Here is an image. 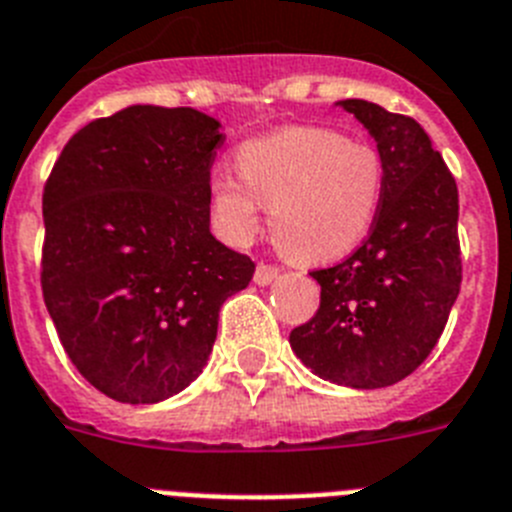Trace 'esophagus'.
<instances>
[{"label": "esophagus", "instance_id": "1", "mask_svg": "<svg viewBox=\"0 0 512 512\" xmlns=\"http://www.w3.org/2000/svg\"><path fill=\"white\" fill-rule=\"evenodd\" d=\"M278 275H281V270L275 268V265L260 262V265L255 268V283H257V286H268V283H273Z\"/></svg>", "mask_w": 512, "mask_h": 512}]
</instances>
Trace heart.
Here are the masks:
<instances>
[{"label": "heart", "mask_w": 512, "mask_h": 512, "mask_svg": "<svg viewBox=\"0 0 512 512\" xmlns=\"http://www.w3.org/2000/svg\"><path fill=\"white\" fill-rule=\"evenodd\" d=\"M237 176L211 182L216 224L247 242L270 208V234L296 262L348 255L379 211L384 164L379 151L322 126H288L239 146Z\"/></svg>", "instance_id": "heart-1"}]
</instances>
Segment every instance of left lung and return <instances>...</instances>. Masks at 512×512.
<instances>
[{"label":"left lung","mask_w":512,"mask_h":512,"mask_svg":"<svg viewBox=\"0 0 512 512\" xmlns=\"http://www.w3.org/2000/svg\"><path fill=\"white\" fill-rule=\"evenodd\" d=\"M342 108L379 146V211L353 255L311 270L322 286L319 309L288 342L319 379L381 389L428 358L459 296V190L415 118L366 100H342Z\"/></svg>","instance_id":"obj_1"}]
</instances>
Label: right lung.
<instances>
[{"label":"right lung","instance_id":"add662e5","mask_svg":"<svg viewBox=\"0 0 512 512\" xmlns=\"http://www.w3.org/2000/svg\"><path fill=\"white\" fill-rule=\"evenodd\" d=\"M219 126L131 105L79 128L46 180L43 301L71 363L115 402L198 379L221 304L252 281L255 262L208 229Z\"/></svg>","mask_w":512,"mask_h":512}]
</instances>
